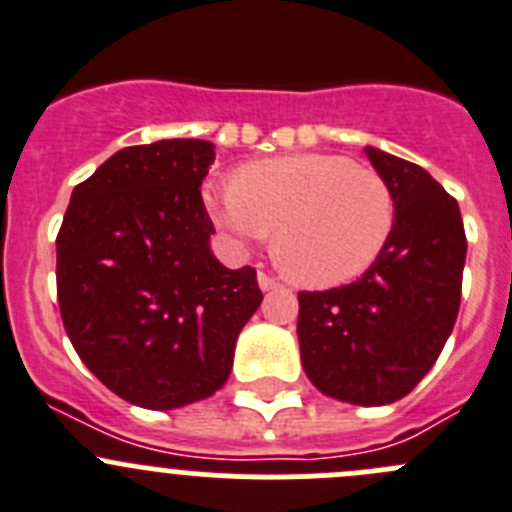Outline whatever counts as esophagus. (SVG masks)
Here are the masks:
<instances>
[{
	"label": "esophagus",
	"mask_w": 512,
	"mask_h": 512,
	"mask_svg": "<svg viewBox=\"0 0 512 512\" xmlns=\"http://www.w3.org/2000/svg\"><path fill=\"white\" fill-rule=\"evenodd\" d=\"M259 286L261 291H271V289H279V281L274 276H269L266 271H259Z\"/></svg>",
	"instance_id": "esophagus-1"
}]
</instances>
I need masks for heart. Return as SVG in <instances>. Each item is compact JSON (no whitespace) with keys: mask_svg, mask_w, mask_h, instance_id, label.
Returning <instances> with one entry per match:
<instances>
[{"mask_svg":"<svg viewBox=\"0 0 512 512\" xmlns=\"http://www.w3.org/2000/svg\"><path fill=\"white\" fill-rule=\"evenodd\" d=\"M213 221L241 246L271 233L281 269L314 289L347 284L374 266L394 231L387 180L344 155L301 153L238 168L231 186L203 191Z\"/></svg>","mask_w":512,"mask_h":512,"instance_id":"b5f03b06","label":"heart"}]
</instances>
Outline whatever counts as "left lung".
Wrapping results in <instances>:
<instances>
[{
  "instance_id": "obj_1",
  "label": "left lung",
  "mask_w": 512,
  "mask_h": 512,
  "mask_svg": "<svg viewBox=\"0 0 512 512\" xmlns=\"http://www.w3.org/2000/svg\"><path fill=\"white\" fill-rule=\"evenodd\" d=\"M394 193V231L374 266L339 289L301 291V364L319 392L389 405L440 357L457 311L467 238L457 201L420 165L364 150Z\"/></svg>"
}]
</instances>
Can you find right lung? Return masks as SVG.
Listing matches in <instances>:
<instances>
[{"label":"right lung","instance_id":"add662e5","mask_svg":"<svg viewBox=\"0 0 512 512\" xmlns=\"http://www.w3.org/2000/svg\"><path fill=\"white\" fill-rule=\"evenodd\" d=\"M208 140L123 148L75 186L57 233V301L85 367L145 410L226 384L261 294L256 269L213 259L201 183Z\"/></svg>","mask_w":512,"mask_h":512}]
</instances>
